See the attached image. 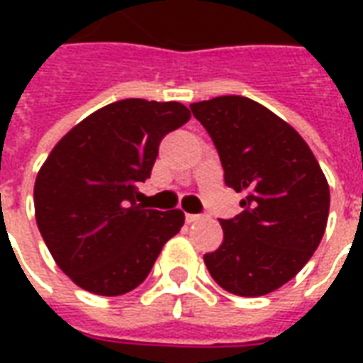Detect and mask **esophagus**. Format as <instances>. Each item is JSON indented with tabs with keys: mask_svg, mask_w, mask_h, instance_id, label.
Returning <instances> with one entry per match:
<instances>
[{
	"mask_svg": "<svg viewBox=\"0 0 363 363\" xmlns=\"http://www.w3.org/2000/svg\"><path fill=\"white\" fill-rule=\"evenodd\" d=\"M204 218V216H200V213H186V221L189 223H194V221H200Z\"/></svg>",
	"mask_w": 363,
	"mask_h": 363,
	"instance_id": "esophagus-1",
	"label": "esophagus"
}]
</instances>
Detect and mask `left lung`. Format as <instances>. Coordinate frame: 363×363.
Instances as JSON below:
<instances>
[{
    "label": "left lung",
    "instance_id": "8db88e82",
    "mask_svg": "<svg viewBox=\"0 0 363 363\" xmlns=\"http://www.w3.org/2000/svg\"><path fill=\"white\" fill-rule=\"evenodd\" d=\"M220 153L243 212L221 220L220 249L204 255L221 288L267 296L296 276L325 235L330 192L317 159L288 122L239 95L190 104Z\"/></svg>",
    "mask_w": 363,
    "mask_h": 363
}]
</instances>
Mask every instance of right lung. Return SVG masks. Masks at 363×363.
Wrapping results in <instances>:
<instances>
[{
  "label": "right lung",
  "mask_w": 363,
  "mask_h": 363,
  "mask_svg": "<svg viewBox=\"0 0 363 363\" xmlns=\"http://www.w3.org/2000/svg\"><path fill=\"white\" fill-rule=\"evenodd\" d=\"M190 120L181 103L124 99L99 108L60 140L35 182V218L64 274L96 296H122L150 274L181 231V210L140 202L159 143Z\"/></svg>",
  "instance_id": "1"
}]
</instances>
